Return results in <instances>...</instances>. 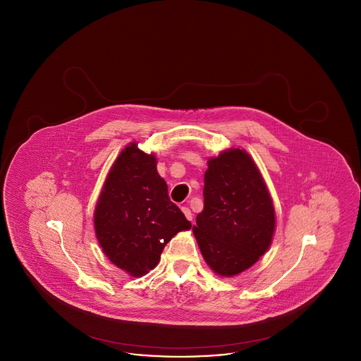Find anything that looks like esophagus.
<instances>
[{
  "mask_svg": "<svg viewBox=\"0 0 361 361\" xmlns=\"http://www.w3.org/2000/svg\"><path fill=\"white\" fill-rule=\"evenodd\" d=\"M181 211L184 212V215L187 216V219H188V221H192V219H193V214H192V211H190V208H189V207H181Z\"/></svg>",
  "mask_w": 361,
  "mask_h": 361,
  "instance_id": "34e87169",
  "label": "esophagus"
}]
</instances>
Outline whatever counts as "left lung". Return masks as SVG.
<instances>
[{
  "label": "left lung",
  "instance_id": "8db88e82",
  "mask_svg": "<svg viewBox=\"0 0 361 361\" xmlns=\"http://www.w3.org/2000/svg\"><path fill=\"white\" fill-rule=\"evenodd\" d=\"M204 208L192 227L207 265L222 277L240 275L269 249L274 200L253 158L227 149L207 162Z\"/></svg>",
  "mask_w": 361,
  "mask_h": 361
}]
</instances>
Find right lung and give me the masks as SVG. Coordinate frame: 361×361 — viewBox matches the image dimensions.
<instances>
[{"label":"right lung","instance_id":"1","mask_svg":"<svg viewBox=\"0 0 361 361\" xmlns=\"http://www.w3.org/2000/svg\"><path fill=\"white\" fill-rule=\"evenodd\" d=\"M104 255L133 277L154 269L165 245L190 222L168 195L154 153L128 143L114 161L93 214Z\"/></svg>","mask_w":361,"mask_h":361}]
</instances>
